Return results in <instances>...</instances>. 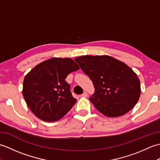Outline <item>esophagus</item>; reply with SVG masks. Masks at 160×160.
Returning <instances> with one entry per match:
<instances>
[{
    "label": "esophagus",
    "instance_id": "34e87169",
    "mask_svg": "<svg viewBox=\"0 0 160 160\" xmlns=\"http://www.w3.org/2000/svg\"><path fill=\"white\" fill-rule=\"evenodd\" d=\"M82 97H84V98H86V97H87L88 96V93H87V92H84L82 94Z\"/></svg>",
    "mask_w": 160,
    "mask_h": 160
}]
</instances>
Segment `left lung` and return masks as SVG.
I'll list each match as a JSON object with an SVG mask.
<instances>
[{
	"mask_svg": "<svg viewBox=\"0 0 160 160\" xmlns=\"http://www.w3.org/2000/svg\"><path fill=\"white\" fill-rule=\"evenodd\" d=\"M74 60L92 81L95 91L89 100L100 113L121 116L136 104L140 82L127 64L108 56H83Z\"/></svg>",
	"mask_w": 160,
	"mask_h": 160,
	"instance_id": "left-lung-1",
	"label": "left lung"
}]
</instances>
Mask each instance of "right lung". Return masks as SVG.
I'll list each match as a JSON object with an SVG mask.
<instances>
[{"label":"right lung","instance_id":"1","mask_svg":"<svg viewBox=\"0 0 160 160\" xmlns=\"http://www.w3.org/2000/svg\"><path fill=\"white\" fill-rule=\"evenodd\" d=\"M80 68L74 61L53 58L38 64L26 75L22 94L36 117L45 122L60 120L76 102L67 76Z\"/></svg>","mask_w":160,"mask_h":160}]
</instances>
